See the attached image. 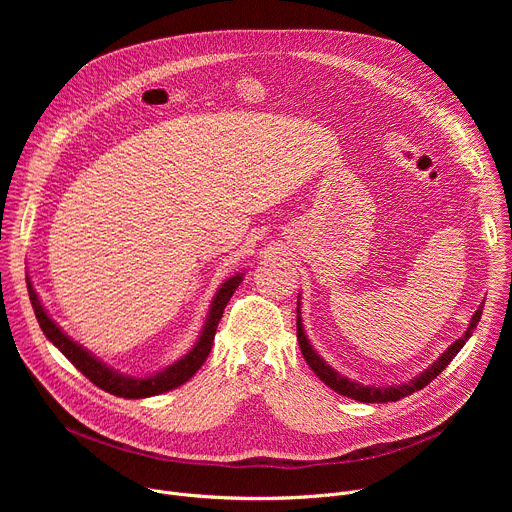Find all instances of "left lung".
<instances>
[{
	"instance_id": "left-lung-1",
	"label": "left lung",
	"mask_w": 512,
	"mask_h": 512,
	"mask_svg": "<svg viewBox=\"0 0 512 512\" xmlns=\"http://www.w3.org/2000/svg\"><path fill=\"white\" fill-rule=\"evenodd\" d=\"M481 311H483V303L473 313L467 332L459 340H454L432 365H429L425 371H421L417 375V378H413L411 382H405V384H394V386H378V388H375V386L359 384L355 380H348L346 375H340L336 369H332L324 359H321L317 355V351H313V344L309 342V338L305 334V328H303L301 297L297 301V338H299L301 353H303L307 365L315 371L317 378L324 382L326 386H330L334 392H338L342 396H348V398H355L359 402H394V400H400V398H405V396L425 388L434 378H438V375L448 367V363L456 357V353H459L461 348L465 346V342L471 338L473 330L477 328V321L481 319Z\"/></svg>"
}]
</instances>
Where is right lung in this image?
<instances>
[{"instance_id":"add662e5","label":"right lung","mask_w":512,"mask_h":512,"mask_svg":"<svg viewBox=\"0 0 512 512\" xmlns=\"http://www.w3.org/2000/svg\"><path fill=\"white\" fill-rule=\"evenodd\" d=\"M242 278L245 274H234L232 278L224 280V284L215 292V297L211 301L207 319H205V326L201 330V336L197 338L195 346L188 351L182 359H178L176 363L168 365L166 369H161L157 373L145 375V378H137V375H126L120 373L118 369L110 367L107 363H103L101 359H97L93 353H89L83 344L74 342L58 324L53 321L45 307L41 305L37 292L33 288V284L29 282V297L37 315L39 326L45 334V338L58 348V351L85 375L89 378L97 388L110 392L114 396H122V398H147V396H157V394H164L168 390H174L178 386H182L184 382H188L193 378V375L201 369V365L205 363L209 351H211V344H213V336L215 330H218V324L222 319V313L226 309V303L230 301V297L234 294V290L240 286Z\"/></svg>"}]
</instances>
